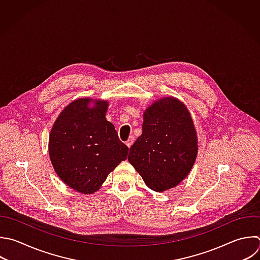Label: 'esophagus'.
Returning <instances> with one entry per match:
<instances>
[{"mask_svg": "<svg viewBox=\"0 0 260 260\" xmlns=\"http://www.w3.org/2000/svg\"><path fill=\"white\" fill-rule=\"evenodd\" d=\"M133 142H134V137H133V136H130V137H129V139L126 141V145L130 148V147H131V145L133 144Z\"/></svg>", "mask_w": 260, "mask_h": 260, "instance_id": "1", "label": "esophagus"}]
</instances>
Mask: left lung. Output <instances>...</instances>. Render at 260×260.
<instances>
[{
  "label": "left lung",
  "instance_id": "obj_1",
  "mask_svg": "<svg viewBox=\"0 0 260 260\" xmlns=\"http://www.w3.org/2000/svg\"><path fill=\"white\" fill-rule=\"evenodd\" d=\"M196 129L187 107L166 96L143 113L142 134L130 147L129 162L148 188L164 192L190 173L198 152Z\"/></svg>",
  "mask_w": 260,
  "mask_h": 260
}]
</instances>
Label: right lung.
<instances>
[{
    "mask_svg": "<svg viewBox=\"0 0 260 260\" xmlns=\"http://www.w3.org/2000/svg\"><path fill=\"white\" fill-rule=\"evenodd\" d=\"M108 108V101L75 100L51 130L49 154L54 170L67 186L82 194L96 192L128 155L129 148L106 119Z\"/></svg>",
    "mask_w": 260,
    "mask_h": 260,
    "instance_id": "right-lung-1",
    "label": "right lung"
}]
</instances>
